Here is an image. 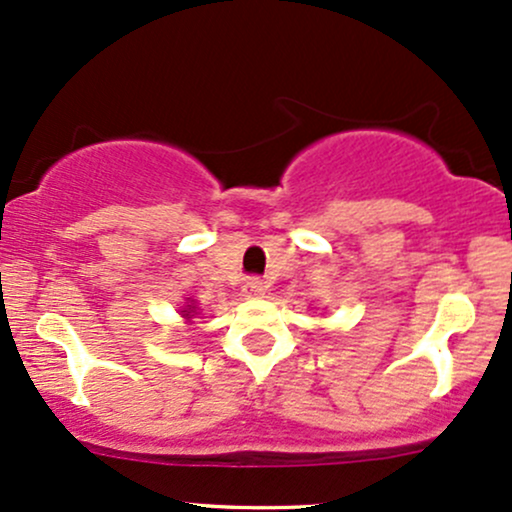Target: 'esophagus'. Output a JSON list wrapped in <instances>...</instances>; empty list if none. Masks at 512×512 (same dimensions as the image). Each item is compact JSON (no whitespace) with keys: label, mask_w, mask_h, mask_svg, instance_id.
I'll use <instances>...</instances> for the list:
<instances>
[{"label":"esophagus","mask_w":512,"mask_h":512,"mask_svg":"<svg viewBox=\"0 0 512 512\" xmlns=\"http://www.w3.org/2000/svg\"><path fill=\"white\" fill-rule=\"evenodd\" d=\"M264 291H267V288H264L262 279H255V276L245 281V286H243V295H245V298H262Z\"/></svg>","instance_id":"34e87169"}]
</instances>
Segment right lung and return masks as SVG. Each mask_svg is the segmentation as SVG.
I'll return each instance as SVG.
<instances>
[{"instance_id": "add662e5", "label": "right lung", "mask_w": 512, "mask_h": 512, "mask_svg": "<svg viewBox=\"0 0 512 512\" xmlns=\"http://www.w3.org/2000/svg\"><path fill=\"white\" fill-rule=\"evenodd\" d=\"M181 315H183V319H186V322H193V317L197 315V305H195L193 298H186V305L181 307Z\"/></svg>"}]
</instances>
